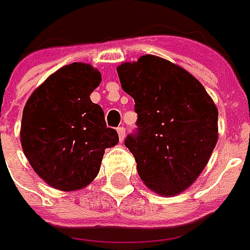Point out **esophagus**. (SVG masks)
Wrapping results in <instances>:
<instances>
[{"instance_id":"esophagus-1","label":"esophagus","mask_w":250,"mask_h":250,"mask_svg":"<svg viewBox=\"0 0 250 250\" xmlns=\"http://www.w3.org/2000/svg\"><path fill=\"white\" fill-rule=\"evenodd\" d=\"M117 132H118L120 140H124V138H125V128H124V126H120V128L117 129Z\"/></svg>"}]
</instances>
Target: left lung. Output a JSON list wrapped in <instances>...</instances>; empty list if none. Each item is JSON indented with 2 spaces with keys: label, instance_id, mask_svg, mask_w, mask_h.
Listing matches in <instances>:
<instances>
[{
  "label": "left lung",
  "instance_id": "1",
  "mask_svg": "<svg viewBox=\"0 0 250 250\" xmlns=\"http://www.w3.org/2000/svg\"><path fill=\"white\" fill-rule=\"evenodd\" d=\"M135 100L138 129L125 139L145 185L175 196L205 169L218 138V111L203 84L184 68L156 55L117 68Z\"/></svg>",
  "mask_w": 250,
  "mask_h": 250
}]
</instances>
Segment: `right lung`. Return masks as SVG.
Listing matches in <instances>:
<instances>
[{"instance_id":"obj_1","label":"right lung","mask_w":250,"mask_h":250,"mask_svg":"<svg viewBox=\"0 0 250 250\" xmlns=\"http://www.w3.org/2000/svg\"><path fill=\"white\" fill-rule=\"evenodd\" d=\"M101 75L73 62L48 76L26 103L21 143L36 174L60 190L89 185L100 171L104 150L118 143L104 111L90 100Z\"/></svg>"}]
</instances>
